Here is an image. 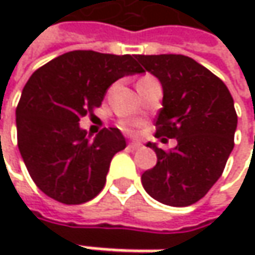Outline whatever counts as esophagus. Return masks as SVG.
Returning <instances> with one entry per match:
<instances>
[{"label": "esophagus", "instance_id": "1", "mask_svg": "<svg viewBox=\"0 0 255 255\" xmlns=\"http://www.w3.org/2000/svg\"><path fill=\"white\" fill-rule=\"evenodd\" d=\"M128 147H129L131 150H138V149H141V143H138V141H131V143L128 144Z\"/></svg>", "mask_w": 255, "mask_h": 255}]
</instances>
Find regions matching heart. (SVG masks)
<instances>
[{
  "label": "heart",
  "instance_id": "obj_1",
  "mask_svg": "<svg viewBox=\"0 0 255 255\" xmlns=\"http://www.w3.org/2000/svg\"><path fill=\"white\" fill-rule=\"evenodd\" d=\"M144 78H147V77H144ZM134 126H135V124H134V123H131V121H124V123L121 124V127L124 128V129H127V131H131Z\"/></svg>",
  "mask_w": 255,
  "mask_h": 255
}]
</instances>
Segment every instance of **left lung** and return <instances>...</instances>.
Here are the masks:
<instances>
[{"mask_svg":"<svg viewBox=\"0 0 255 255\" xmlns=\"http://www.w3.org/2000/svg\"><path fill=\"white\" fill-rule=\"evenodd\" d=\"M135 59L141 71L155 75L164 88L155 137L164 143L177 140L171 150L147 143L158 162L141 174V184L165 205H192L223 174L235 146L238 115L233 97L220 78L187 56L138 54Z\"/></svg>","mask_w":255,"mask_h":255,"instance_id":"1","label":"left lung"}]
</instances>
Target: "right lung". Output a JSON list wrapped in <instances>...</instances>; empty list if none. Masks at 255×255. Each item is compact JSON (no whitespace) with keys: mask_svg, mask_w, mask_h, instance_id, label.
<instances>
[{"mask_svg":"<svg viewBox=\"0 0 255 255\" xmlns=\"http://www.w3.org/2000/svg\"><path fill=\"white\" fill-rule=\"evenodd\" d=\"M140 72L135 56L75 50L32 74L16 109L17 146L29 176L47 196L79 205L102 192L114 155L127 143L112 127L90 140L79 121L102 106L117 79Z\"/></svg>","mask_w":255,"mask_h":255,"instance_id":"obj_1","label":"right lung"}]
</instances>
